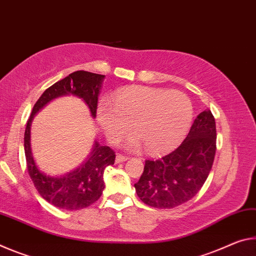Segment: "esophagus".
Returning a JSON list of instances; mask_svg holds the SVG:
<instances>
[{
    "instance_id": "34e87169",
    "label": "esophagus",
    "mask_w": 256,
    "mask_h": 256,
    "mask_svg": "<svg viewBox=\"0 0 256 256\" xmlns=\"http://www.w3.org/2000/svg\"><path fill=\"white\" fill-rule=\"evenodd\" d=\"M128 156H122V154H116V163H120V162H124V161H127L128 160Z\"/></svg>"
}]
</instances>
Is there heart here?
<instances>
[{
	"label": "heart",
	"instance_id": "obj_1",
	"mask_svg": "<svg viewBox=\"0 0 256 256\" xmlns=\"http://www.w3.org/2000/svg\"><path fill=\"white\" fill-rule=\"evenodd\" d=\"M192 118V106L185 93L146 86L118 90L98 110L100 127L111 143L122 140L132 126L137 135L132 148H140L143 143L154 154L176 148L186 136Z\"/></svg>",
	"mask_w": 256,
	"mask_h": 256
}]
</instances>
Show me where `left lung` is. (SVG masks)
Returning a JSON list of instances; mask_svg holds the SVG:
<instances>
[{"mask_svg": "<svg viewBox=\"0 0 256 256\" xmlns=\"http://www.w3.org/2000/svg\"><path fill=\"white\" fill-rule=\"evenodd\" d=\"M216 129L210 110L192 124L187 137L172 152L158 160H146L135 184L138 198L156 208H174L186 203L204 185L214 161Z\"/></svg>", "mask_w": 256, "mask_h": 256, "instance_id": "1", "label": "left lung"}]
</instances>
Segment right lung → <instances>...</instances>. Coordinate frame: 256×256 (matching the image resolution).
I'll list each match as a JSON object with an SVG mask.
<instances>
[{"label":"right lung","mask_w":256,"mask_h":256,"mask_svg":"<svg viewBox=\"0 0 256 256\" xmlns=\"http://www.w3.org/2000/svg\"><path fill=\"white\" fill-rule=\"evenodd\" d=\"M104 79L103 74L88 71H74L69 76L50 86L32 108L24 130V156L28 174L34 186L45 200L64 210L74 211L90 206L98 200L104 190L103 174L106 168L112 166L116 153L108 146L95 142L90 158L72 172L60 178H54L40 172L34 161L30 148V124L34 116L50 100L62 95H74L80 98L90 108L93 118L96 116L100 88Z\"/></svg>","instance_id":"1"}]
</instances>
